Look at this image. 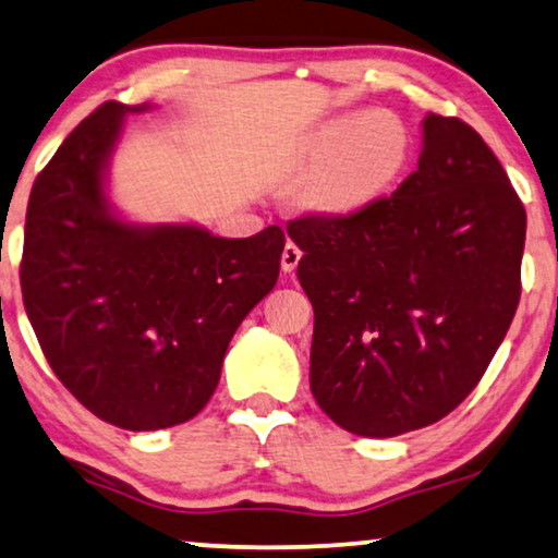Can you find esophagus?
I'll list each match as a JSON object with an SVG mask.
<instances>
[{"label": "esophagus", "mask_w": 558, "mask_h": 558, "mask_svg": "<svg viewBox=\"0 0 558 558\" xmlns=\"http://www.w3.org/2000/svg\"><path fill=\"white\" fill-rule=\"evenodd\" d=\"M300 258H302L300 246H296L294 241H287L284 251H281V269H284L287 274H292L296 269V264H300Z\"/></svg>", "instance_id": "obj_1"}]
</instances>
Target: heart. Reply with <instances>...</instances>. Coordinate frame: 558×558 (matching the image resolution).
Returning a JSON list of instances; mask_svg holds the SVG:
<instances>
[{
    "mask_svg": "<svg viewBox=\"0 0 558 558\" xmlns=\"http://www.w3.org/2000/svg\"><path fill=\"white\" fill-rule=\"evenodd\" d=\"M411 157V134L391 111L335 117L310 136L307 159L315 178L310 203L327 213H355L384 197Z\"/></svg>",
    "mask_w": 558,
    "mask_h": 558,
    "instance_id": "obj_1",
    "label": "heart"
}]
</instances>
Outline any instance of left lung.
Segmentation results:
<instances>
[{
  "instance_id": "8db88e82",
  "label": "left lung",
  "mask_w": 558,
  "mask_h": 558,
  "mask_svg": "<svg viewBox=\"0 0 558 558\" xmlns=\"http://www.w3.org/2000/svg\"><path fill=\"white\" fill-rule=\"evenodd\" d=\"M287 233L315 310L310 388L335 424L396 437L468 399L513 323L525 243L521 197L475 129L429 113L396 193Z\"/></svg>"
}]
</instances>
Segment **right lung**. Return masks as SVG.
<instances>
[{"instance_id":"obj_1","label":"right lung","mask_w":558,"mask_h":558,"mask_svg":"<svg viewBox=\"0 0 558 558\" xmlns=\"http://www.w3.org/2000/svg\"><path fill=\"white\" fill-rule=\"evenodd\" d=\"M106 101L68 134L27 203L22 302L68 391L129 432L203 411L235 327L271 292L284 231L218 239L197 226H129L109 213L104 167L121 121Z\"/></svg>"}]
</instances>
